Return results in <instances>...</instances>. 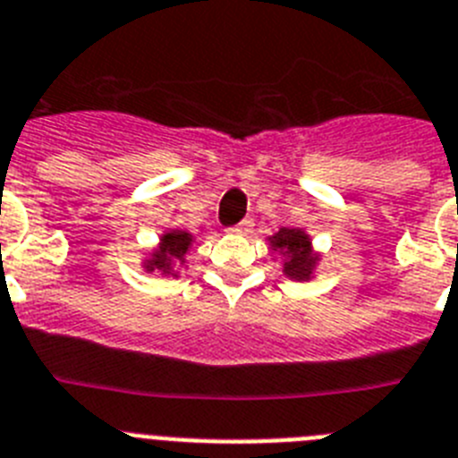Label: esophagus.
Instances as JSON below:
<instances>
[{"label":"esophagus","mask_w":458,"mask_h":458,"mask_svg":"<svg viewBox=\"0 0 458 458\" xmlns=\"http://www.w3.org/2000/svg\"><path fill=\"white\" fill-rule=\"evenodd\" d=\"M250 229H252V220H241V222H238V225H233L232 229H229V232H233V233H248Z\"/></svg>","instance_id":"esophagus-1"}]
</instances>
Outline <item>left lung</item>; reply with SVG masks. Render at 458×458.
Returning a JSON list of instances; mask_svg holds the SVG:
<instances>
[{"mask_svg":"<svg viewBox=\"0 0 458 458\" xmlns=\"http://www.w3.org/2000/svg\"><path fill=\"white\" fill-rule=\"evenodd\" d=\"M271 243L280 248L289 259L284 261V273L296 280H308L312 267V255H310V241L303 232L292 229V226H283L276 236L271 238Z\"/></svg>","mask_w":458,"mask_h":458,"instance_id":"obj_1","label":"left lung"}]
</instances>
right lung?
I'll return each mask as SVG.
<instances>
[{"mask_svg":"<svg viewBox=\"0 0 458 458\" xmlns=\"http://www.w3.org/2000/svg\"><path fill=\"white\" fill-rule=\"evenodd\" d=\"M191 238L190 233L185 232H169L164 233L162 238V245H159V250L152 255V261H150V271H164L169 273L171 271V264L174 261H182L185 259V252L187 248H190Z\"/></svg>","mask_w":458,"mask_h":458,"instance_id":"add662e5","label":"right lung"}]
</instances>
